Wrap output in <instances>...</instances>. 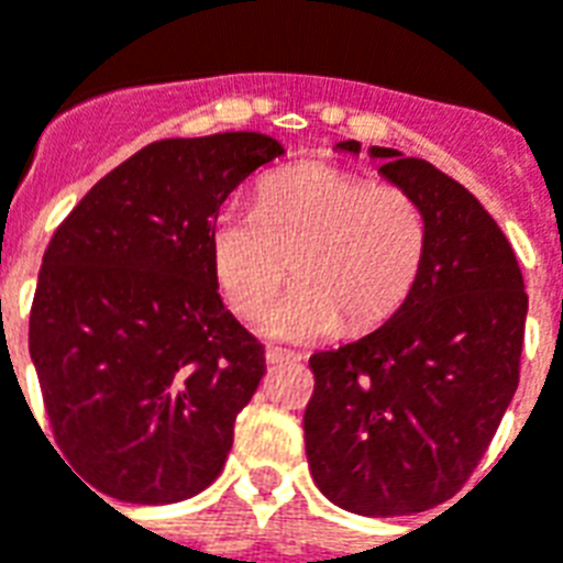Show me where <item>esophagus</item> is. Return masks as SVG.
Instances as JSON below:
<instances>
[{
	"instance_id": "obj_1",
	"label": "esophagus",
	"mask_w": 563,
	"mask_h": 563,
	"mask_svg": "<svg viewBox=\"0 0 563 563\" xmlns=\"http://www.w3.org/2000/svg\"><path fill=\"white\" fill-rule=\"evenodd\" d=\"M267 362H299L301 354L296 351H287V347H267Z\"/></svg>"
}]
</instances>
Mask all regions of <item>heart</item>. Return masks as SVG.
<instances>
[{
    "label": "heart",
    "instance_id": "obj_1",
    "mask_svg": "<svg viewBox=\"0 0 563 563\" xmlns=\"http://www.w3.org/2000/svg\"><path fill=\"white\" fill-rule=\"evenodd\" d=\"M426 241L415 195L310 161L267 175L253 209H221L209 255L218 287L244 319L271 308L292 264L299 287L264 319V331L310 342L388 322L415 290Z\"/></svg>",
    "mask_w": 563,
    "mask_h": 563
}]
</instances>
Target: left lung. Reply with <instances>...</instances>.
<instances>
[{
    "instance_id": "1",
    "label": "left lung",
    "mask_w": 563,
    "mask_h": 563,
    "mask_svg": "<svg viewBox=\"0 0 563 563\" xmlns=\"http://www.w3.org/2000/svg\"><path fill=\"white\" fill-rule=\"evenodd\" d=\"M336 148L360 155V143ZM426 216V262L406 305L368 336L310 356V475L356 515L426 512L463 489L521 374L527 290L509 241L438 166L371 146Z\"/></svg>"
}]
</instances>
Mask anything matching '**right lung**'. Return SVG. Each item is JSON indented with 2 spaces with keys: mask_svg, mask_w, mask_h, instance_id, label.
I'll return each instance as SVG.
<instances>
[{
  "mask_svg": "<svg viewBox=\"0 0 563 563\" xmlns=\"http://www.w3.org/2000/svg\"><path fill=\"white\" fill-rule=\"evenodd\" d=\"M278 155L258 132L148 143L54 232L27 347L54 440L86 489L178 504L221 475L267 368L218 296L209 230L227 195Z\"/></svg>",
  "mask_w": 563,
  "mask_h": 563,
  "instance_id": "obj_1",
  "label": "right lung"
}]
</instances>
